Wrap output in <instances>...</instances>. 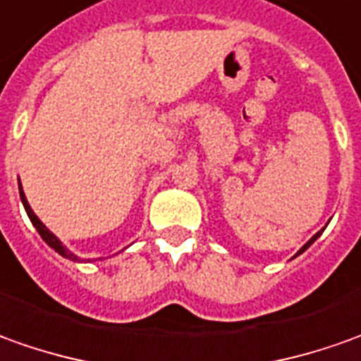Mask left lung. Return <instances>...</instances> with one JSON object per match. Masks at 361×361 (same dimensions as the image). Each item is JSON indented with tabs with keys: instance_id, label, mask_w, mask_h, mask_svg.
<instances>
[{
	"instance_id": "1",
	"label": "left lung",
	"mask_w": 361,
	"mask_h": 361,
	"mask_svg": "<svg viewBox=\"0 0 361 361\" xmlns=\"http://www.w3.org/2000/svg\"><path fill=\"white\" fill-rule=\"evenodd\" d=\"M320 234H322V231L318 232V234H314V236H312L310 240H308V243H306V244H304V246H302V250H300V252H304V250H306V248H308V246H310V244L314 243V240H316V238H318V236H320ZM300 252H298V254H300Z\"/></svg>"
}]
</instances>
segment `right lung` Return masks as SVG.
Instances as JSON below:
<instances>
[{
  "label": "right lung",
  "instance_id": "1",
  "mask_svg": "<svg viewBox=\"0 0 361 361\" xmlns=\"http://www.w3.org/2000/svg\"><path fill=\"white\" fill-rule=\"evenodd\" d=\"M19 197H21V202H23V207H25V212H27V216L31 219V222H33V226L37 228V232L41 234V238L45 240V243L49 244L51 248L55 250V252H59L61 256H65V258H69V260H77V256L75 254H71L65 246L61 244V240L55 236V234H51L47 228H45V224L41 222L37 216H35V212L31 210V207H29V202H27V198H25V195H23V190H21V183H19Z\"/></svg>",
  "mask_w": 361,
  "mask_h": 361
}]
</instances>
